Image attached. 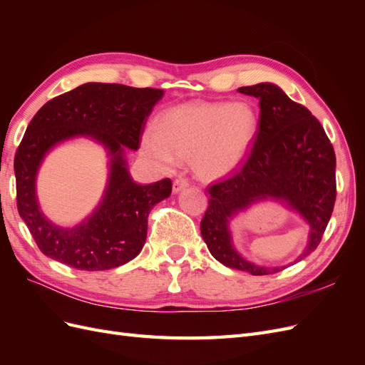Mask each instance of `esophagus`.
<instances>
[{
    "mask_svg": "<svg viewBox=\"0 0 365 365\" xmlns=\"http://www.w3.org/2000/svg\"><path fill=\"white\" fill-rule=\"evenodd\" d=\"M189 184H190L189 178H185V176H178V178L173 181V192L178 193V192H181L184 189V187H187Z\"/></svg>",
    "mask_w": 365,
    "mask_h": 365,
    "instance_id": "esophagus-1",
    "label": "esophagus"
}]
</instances>
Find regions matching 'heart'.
I'll use <instances>...</instances> for the list:
<instances>
[{
  "label": "heart",
  "instance_id": "obj_1",
  "mask_svg": "<svg viewBox=\"0 0 365 365\" xmlns=\"http://www.w3.org/2000/svg\"><path fill=\"white\" fill-rule=\"evenodd\" d=\"M259 117L248 102H189L164 111L157 130H148L143 153L170 170L178 158H192L204 178L233 172L256 138Z\"/></svg>",
  "mask_w": 365,
  "mask_h": 365
}]
</instances>
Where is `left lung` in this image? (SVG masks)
Returning a JSON list of instances; mask_svg holds the SVG:
<instances>
[{
	"label": "left lung",
	"mask_w": 365,
	"mask_h": 365,
	"mask_svg": "<svg viewBox=\"0 0 365 365\" xmlns=\"http://www.w3.org/2000/svg\"><path fill=\"white\" fill-rule=\"evenodd\" d=\"M259 98V129L237 169L207 187L208 208L201 235L212 256L228 268L268 275L283 268L257 267L231 245L228 219L251 202L274 197L288 202L311 225L309 244L297 260L309 256L323 239L336 200L335 150L309 109L272 83L242 86Z\"/></svg>",
	"instance_id": "obj_1"
}]
</instances>
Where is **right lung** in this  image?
<instances>
[{
	"label": "right lung",
	"mask_w": 365,
	"mask_h": 365,
	"mask_svg": "<svg viewBox=\"0 0 365 365\" xmlns=\"http://www.w3.org/2000/svg\"><path fill=\"white\" fill-rule=\"evenodd\" d=\"M161 97L163 90L157 88L91 82L51 98L31 118L15 153L16 207L46 256L76 269L103 271L125 264L141 251L148 216L153 205L170 196L172 181H132L123 146L140 148L148 117ZM76 135H90L106 145L113 155L112 173L93 216L74 229H59L40 213L34 180L43 155Z\"/></svg>",
	"instance_id": "obj_1"
}]
</instances>
